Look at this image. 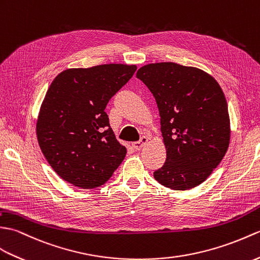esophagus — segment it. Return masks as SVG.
<instances>
[{
    "instance_id": "obj_1",
    "label": "esophagus",
    "mask_w": 260,
    "mask_h": 260,
    "mask_svg": "<svg viewBox=\"0 0 260 260\" xmlns=\"http://www.w3.org/2000/svg\"><path fill=\"white\" fill-rule=\"evenodd\" d=\"M148 141H149V138L147 136H143V137H141V139L139 141L132 143V148H134L135 150H141L147 145Z\"/></svg>"
}]
</instances>
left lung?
Masks as SVG:
<instances>
[{
    "instance_id": "left-lung-1",
    "label": "left lung",
    "mask_w": 260,
    "mask_h": 260,
    "mask_svg": "<svg viewBox=\"0 0 260 260\" xmlns=\"http://www.w3.org/2000/svg\"><path fill=\"white\" fill-rule=\"evenodd\" d=\"M137 78L151 91L159 109L167 159L153 172L174 190L199 186L220 164L230 140L226 98L210 74L174 62L140 68Z\"/></svg>"
}]
</instances>
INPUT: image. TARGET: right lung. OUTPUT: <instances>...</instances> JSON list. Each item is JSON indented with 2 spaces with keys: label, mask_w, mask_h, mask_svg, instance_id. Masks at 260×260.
I'll return each mask as SVG.
<instances>
[{
  "label": "right lung",
  "mask_w": 260,
  "mask_h": 260,
  "mask_svg": "<svg viewBox=\"0 0 260 260\" xmlns=\"http://www.w3.org/2000/svg\"><path fill=\"white\" fill-rule=\"evenodd\" d=\"M136 70L115 63L68 69L52 81L37 136L45 159L64 181L83 189L100 187L123 161L126 148L115 139L105 109Z\"/></svg>",
  "instance_id": "obj_1"
}]
</instances>
